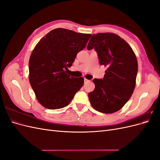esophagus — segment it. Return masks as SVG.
<instances>
[{
    "label": "esophagus",
    "instance_id": "34e87169",
    "mask_svg": "<svg viewBox=\"0 0 160 160\" xmlns=\"http://www.w3.org/2000/svg\"><path fill=\"white\" fill-rule=\"evenodd\" d=\"M84 81H85V83H88V82H89L90 81H89V80H88V79L84 78Z\"/></svg>",
    "mask_w": 160,
    "mask_h": 160
}]
</instances>
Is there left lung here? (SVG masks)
Returning a JSON list of instances; mask_svg holds the SVG:
<instances>
[{
    "mask_svg": "<svg viewBox=\"0 0 160 160\" xmlns=\"http://www.w3.org/2000/svg\"><path fill=\"white\" fill-rule=\"evenodd\" d=\"M98 54L101 65L107 67L103 79H95V89L89 93L95 110L113 113L122 109L132 95L138 65L136 55L123 38L111 32L93 35L88 47Z\"/></svg>",
    "mask_w": 160,
    "mask_h": 160,
    "instance_id": "left-lung-1",
    "label": "left lung"
}]
</instances>
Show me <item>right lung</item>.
<instances>
[{
  "label": "right lung",
  "mask_w": 160,
  "mask_h": 160,
  "mask_svg": "<svg viewBox=\"0 0 160 160\" xmlns=\"http://www.w3.org/2000/svg\"><path fill=\"white\" fill-rule=\"evenodd\" d=\"M91 34L57 28L43 37L30 57L29 79L37 101L43 107L57 109L68 105L84 83L83 77L66 73Z\"/></svg>",
  "instance_id": "1"
}]
</instances>
